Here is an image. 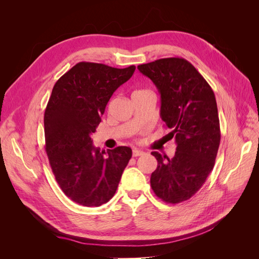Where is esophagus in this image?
I'll return each mask as SVG.
<instances>
[{
  "label": "esophagus",
  "mask_w": 259,
  "mask_h": 259,
  "mask_svg": "<svg viewBox=\"0 0 259 259\" xmlns=\"http://www.w3.org/2000/svg\"><path fill=\"white\" fill-rule=\"evenodd\" d=\"M145 152L143 150H139V149H134L133 150V156H135V158H137V156H140L143 155Z\"/></svg>",
  "instance_id": "obj_1"
}]
</instances>
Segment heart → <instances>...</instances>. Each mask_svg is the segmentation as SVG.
I'll return each mask as SVG.
<instances>
[{"label": "heart", "mask_w": 259, "mask_h": 259, "mask_svg": "<svg viewBox=\"0 0 259 259\" xmlns=\"http://www.w3.org/2000/svg\"><path fill=\"white\" fill-rule=\"evenodd\" d=\"M142 92H148V91H137L136 93H142Z\"/></svg>", "instance_id": "b5f03b06"}]
</instances>
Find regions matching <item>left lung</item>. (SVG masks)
<instances>
[{
  "label": "left lung",
  "instance_id": "8db88e82",
  "mask_svg": "<svg viewBox=\"0 0 259 259\" xmlns=\"http://www.w3.org/2000/svg\"><path fill=\"white\" fill-rule=\"evenodd\" d=\"M161 94V117L177 145L173 158L153 151L158 167L151 174L153 192L177 204L197 193L214 167L221 127L214 92L189 61L162 58L139 65Z\"/></svg>",
  "mask_w": 259,
  "mask_h": 259
}]
</instances>
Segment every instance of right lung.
<instances>
[{
    "label": "right lung",
    "mask_w": 259,
    "mask_h": 259,
    "mask_svg": "<svg viewBox=\"0 0 259 259\" xmlns=\"http://www.w3.org/2000/svg\"><path fill=\"white\" fill-rule=\"evenodd\" d=\"M135 69L82 61L54 85L44 113L45 150L60 189L77 204L100 206L110 200L132 158L125 146L105 156L92 135L112 94Z\"/></svg>",
    "instance_id": "1"
}]
</instances>
